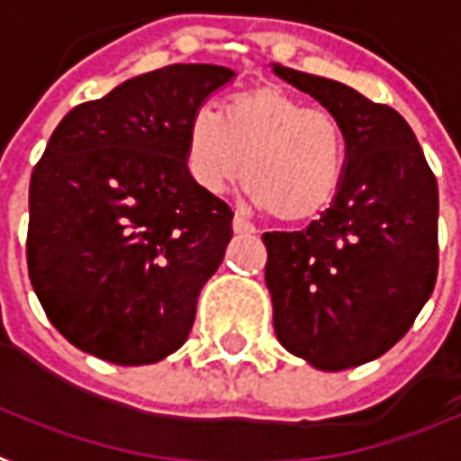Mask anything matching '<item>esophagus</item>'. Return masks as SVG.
Listing matches in <instances>:
<instances>
[{"label": "esophagus", "instance_id": "1", "mask_svg": "<svg viewBox=\"0 0 461 461\" xmlns=\"http://www.w3.org/2000/svg\"><path fill=\"white\" fill-rule=\"evenodd\" d=\"M231 227H234V231H237V234H247V231H255V227L249 224V219H247L242 212H234Z\"/></svg>", "mask_w": 461, "mask_h": 461}]
</instances>
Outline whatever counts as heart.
<instances>
[{"label":"heart","instance_id":"heart-1","mask_svg":"<svg viewBox=\"0 0 461 461\" xmlns=\"http://www.w3.org/2000/svg\"><path fill=\"white\" fill-rule=\"evenodd\" d=\"M185 166L206 191H224L241 176L247 194L278 221H309L339 191L347 166L341 122L324 106H306L278 86L231 96L224 120L199 109L188 124Z\"/></svg>","mask_w":461,"mask_h":461}]
</instances>
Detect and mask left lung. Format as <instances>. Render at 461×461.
<instances>
[{
  "label": "left lung",
  "instance_id": "left-lung-1",
  "mask_svg": "<svg viewBox=\"0 0 461 461\" xmlns=\"http://www.w3.org/2000/svg\"><path fill=\"white\" fill-rule=\"evenodd\" d=\"M341 122L347 167L331 206L301 231H265L278 341L337 373L385 355L438 273V188L419 140L388 104L324 76L273 66Z\"/></svg>",
  "mask_w": 461,
  "mask_h": 461
}]
</instances>
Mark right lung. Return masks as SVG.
I'll return each instance as SVG.
<instances>
[{
  "label": "right lung",
  "mask_w": 461,
  "mask_h": 461,
  "mask_svg": "<svg viewBox=\"0 0 461 461\" xmlns=\"http://www.w3.org/2000/svg\"><path fill=\"white\" fill-rule=\"evenodd\" d=\"M231 76L209 63L142 73L50 135L30 178L27 270L73 347L150 365L188 339L234 216L191 178L188 124Z\"/></svg>",
  "instance_id": "obj_1"
}]
</instances>
